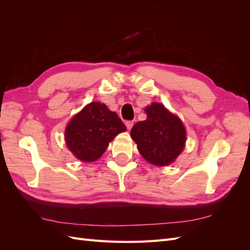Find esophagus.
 Wrapping results in <instances>:
<instances>
[{"mask_svg":"<svg viewBox=\"0 0 250 250\" xmlns=\"http://www.w3.org/2000/svg\"><path fill=\"white\" fill-rule=\"evenodd\" d=\"M125 125H126V127H127V129L130 130L131 128H132V126H133V121H126Z\"/></svg>","mask_w":250,"mask_h":250,"instance_id":"esophagus-1","label":"esophagus"}]
</instances>
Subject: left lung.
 Segmentation results:
<instances>
[{"mask_svg":"<svg viewBox=\"0 0 250 250\" xmlns=\"http://www.w3.org/2000/svg\"><path fill=\"white\" fill-rule=\"evenodd\" d=\"M145 111L147 119L132 127L131 138L147 162L156 166H168L185 148V126L163 104L152 103Z\"/></svg>","mask_w":250,"mask_h":250,"instance_id":"8db88e82","label":"left lung"}]
</instances>
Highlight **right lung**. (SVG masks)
Masks as SVG:
<instances>
[{
  "mask_svg": "<svg viewBox=\"0 0 250 250\" xmlns=\"http://www.w3.org/2000/svg\"><path fill=\"white\" fill-rule=\"evenodd\" d=\"M126 130L116 112L99 102L87 104L67 124L64 138L67 148L82 162H95L105 152L110 141Z\"/></svg>",
  "mask_w": 250,
  "mask_h": 250,
  "instance_id": "right-lung-1",
  "label": "right lung"
}]
</instances>
